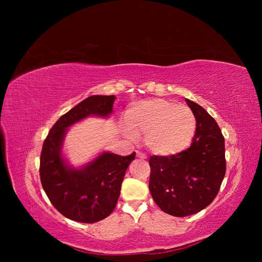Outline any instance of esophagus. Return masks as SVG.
Instances as JSON below:
<instances>
[{
    "instance_id": "34e87169",
    "label": "esophagus",
    "mask_w": 262,
    "mask_h": 262,
    "mask_svg": "<svg viewBox=\"0 0 262 262\" xmlns=\"http://www.w3.org/2000/svg\"><path fill=\"white\" fill-rule=\"evenodd\" d=\"M137 157L141 158V160H145V155L142 154L141 152H139V150H137Z\"/></svg>"
}]
</instances>
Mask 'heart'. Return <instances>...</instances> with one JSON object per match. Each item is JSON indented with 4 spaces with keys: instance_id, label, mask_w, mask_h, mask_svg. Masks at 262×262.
<instances>
[{
    "instance_id": "1",
    "label": "heart",
    "mask_w": 262,
    "mask_h": 262,
    "mask_svg": "<svg viewBox=\"0 0 262 262\" xmlns=\"http://www.w3.org/2000/svg\"><path fill=\"white\" fill-rule=\"evenodd\" d=\"M134 133H145L147 148L158 156H175L190 146L195 136L196 119L191 109L161 98L141 101L125 114Z\"/></svg>"
}]
</instances>
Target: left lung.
Returning a JSON list of instances; mask_svg holds the SVG:
<instances>
[{"label":"left lung","mask_w":262,"mask_h":262,"mask_svg":"<svg viewBox=\"0 0 262 262\" xmlns=\"http://www.w3.org/2000/svg\"><path fill=\"white\" fill-rule=\"evenodd\" d=\"M196 119L192 143L175 156L149 158V192L165 213L184 217L200 212L216 196L226 171L225 142L207 110L186 99Z\"/></svg>","instance_id":"8db88e82"}]
</instances>
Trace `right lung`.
<instances>
[{"instance_id": "obj_1", "label": "right lung", "mask_w": 262, "mask_h": 262, "mask_svg": "<svg viewBox=\"0 0 262 262\" xmlns=\"http://www.w3.org/2000/svg\"><path fill=\"white\" fill-rule=\"evenodd\" d=\"M115 95H94L84 99L54 123L40 155V180L50 202L62 215L95 223L115 210L125 170L136 153L120 156L101 152L81 167H73L63 156V143L70 126L87 117L108 118L114 110Z\"/></svg>"}]
</instances>
